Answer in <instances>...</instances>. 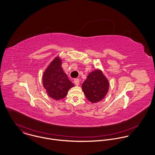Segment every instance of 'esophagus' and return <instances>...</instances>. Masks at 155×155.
<instances>
[{
  "label": "esophagus",
  "instance_id": "obj_1",
  "mask_svg": "<svg viewBox=\"0 0 155 155\" xmlns=\"http://www.w3.org/2000/svg\"><path fill=\"white\" fill-rule=\"evenodd\" d=\"M74 83L76 86H78L79 85V79H76L74 81Z\"/></svg>",
  "mask_w": 155,
  "mask_h": 155
}]
</instances>
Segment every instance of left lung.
Returning <instances> with one entry per match:
<instances>
[{"label": "left lung", "instance_id": "obj_1", "mask_svg": "<svg viewBox=\"0 0 155 155\" xmlns=\"http://www.w3.org/2000/svg\"><path fill=\"white\" fill-rule=\"evenodd\" d=\"M109 88L107 79L98 69L91 71L82 85L84 93L92 103L101 101L107 95Z\"/></svg>", "mask_w": 155, "mask_h": 155}]
</instances>
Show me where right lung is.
I'll list each match as a JSON object with an SVG mask.
<instances>
[{"label":"right lung","mask_w":155,"mask_h":155,"mask_svg":"<svg viewBox=\"0 0 155 155\" xmlns=\"http://www.w3.org/2000/svg\"><path fill=\"white\" fill-rule=\"evenodd\" d=\"M61 64L60 57H55L46 68L42 77L46 92L55 100L64 98L68 90L74 86L64 72Z\"/></svg>","instance_id":"obj_1"}]
</instances>
